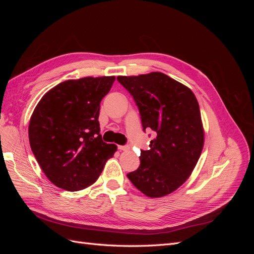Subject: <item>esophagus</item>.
<instances>
[{
  "mask_svg": "<svg viewBox=\"0 0 254 254\" xmlns=\"http://www.w3.org/2000/svg\"><path fill=\"white\" fill-rule=\"evenodd\" d=\"M118 148L120 150H128L129 149V146H127V145H119Z\"/></svg>",
  "mask_w": 254,
  "mask_h": 254,
  "instance_id": "1",
  "label": "esophagus"
}]
</instances>
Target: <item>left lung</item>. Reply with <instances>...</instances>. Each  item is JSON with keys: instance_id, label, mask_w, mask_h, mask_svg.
Returning a JSON list of instances; mask_svg holds the SVG:
<instances>
[{"instance_id": "obj_1", "label": "left lung", "mask_w": 254, "mask_h": 254, "mask_svg": "<svg viewBox=\"0 0 254 254\" xmlns=\"http://www.w3.org/2000/svg\"><path fill=\"white\" fill-rule=\"evenodd\" d=\"M134 99L143 130L156 137L141 150L140 166L127 174L143 194L158 198L187 181L201 155L204 133L197 99L188 87L161 72L119 76Z\"/></svg>"}]
</instances>
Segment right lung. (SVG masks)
<instances>
[{
  "instance_id": "right-lung-1",
  "label": "right lung",
  "mask_w": 254,
  "mask_h": 254,
  "mask_svg": "<svg viewBox=\"0 0 254 254\" xmlns=\"http://www.w3.org/2000/svg\"><path fill=\"white\" fill-rule=\"evenodd\" d=\"M114 76L60 82L38 103L28 127L30 148L49 180L68 191L93 184L117 145L99 134L101 102Z\"/></svg>"
}]
</instances>
